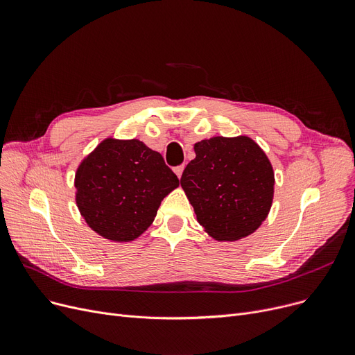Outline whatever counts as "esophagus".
Returning <instances> with one entry per match:
<instances>
[{"mask_svg": "<svg viewBox=\"0 0 355 355\" xmlns=\"http://www.w3.org/2000/svg\"><path fill=\"white\" fill-rule=\"evenodd\" d=\"M182 171H184V165H177V166L174 168V173L177 174V177H178V178H181Z\"/></svg>", "mask_w": 355, "mask_h": 355, "instance_id": "esophagus-1", "label": "esophagus"}]
</instances>
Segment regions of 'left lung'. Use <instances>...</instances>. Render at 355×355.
Returning <instances> with one entry per match:
<instances>
[{
    "label": "left lung",
    "instance_id": "8db88e82",
    "mask_svg": "<svg viewBox=\"0 0 355 355\" xmlns=\"http://www.w3.org/2000/svg\"><path fill=\"white\" fill-rule=\"evenodd\" d=\"M194 151L181 187L197 221L220 241L253 233L266 218L273 198V170L265 153L248 137L204 139Z\"/></svg>",
    "mask_w": 355,
    "mask_h": 355
}]
</instances>
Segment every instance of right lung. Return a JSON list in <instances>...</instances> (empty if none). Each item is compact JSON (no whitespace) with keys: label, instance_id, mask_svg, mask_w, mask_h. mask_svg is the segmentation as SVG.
Wrapping results in <instances>:
<instances>
[{"label":"right lung","instance_id":"add662e5","mask_svg":"<svg viewBox=\"0 0 355 355\" xmlns=\"http://www.w3.org/2000/svg\"><path fill=\"white\" fill-rule=\"evenodd\" d=\"M178 185L162 155L138 139H105L74 178L78 207L89 227L114 241L141 236Z\"/></svg>","mask_w":355,"mask_h":355}]
</instances>
